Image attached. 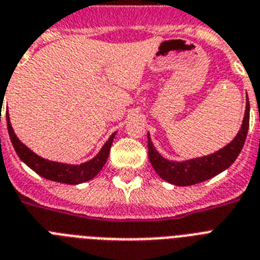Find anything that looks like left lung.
I'll list each match as a JSON object with an SVG mask.
<instances>
[{"label": "left lung", "instance_id": "obj_1", "mask_svg": "<svg viewBox=\"0 0 260 260\" xmlns=\"http://www.w3.org/2000/svg\"><path fill=\"white\" fill-rule=\"evenodd\" d=\"M248 123H250V104L247 99L243 121L234 140L211 155L184 160V161H175V160H168L163 157L155 148V145L152 144L151 136L148 134L149 161L160 178L171 184L185 187V185L206 181L227 170L235 161L246 141Z\"/></svg>", "mask_w": 260, "mask_h": 260}]
</instances>
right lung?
<instances>
[{"instance_id": "right-lung-1", "label": "right lung", "mask_w": 260, "mask_h": 260, "mask_svg": "<svg viewBox=\"0 0 260 260\" xmlns=\"http://www.w3.org/2000/svg\"><path fill=\"white\" fill-rule=\"evenodd\" d=\"M6 121H8V131H9L10 140H12V144H13L14 151L17 152L18 157L30 170L35 171L36 174H39L42 178L57 181V183H64V184H80V183L92 180L103 170L104 164L107 163L112 143H113V139H115L116 135V132L111 135V137L103 145V148L100 149V152L94 156L93 159L88 160V161L81 164H67L46 160L37 155V153H35L16 136L13 126L10 124L9 113H6Z\"/></svg>"}]
</instances>
